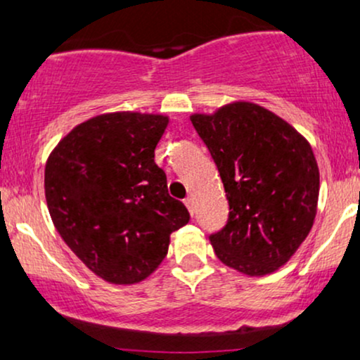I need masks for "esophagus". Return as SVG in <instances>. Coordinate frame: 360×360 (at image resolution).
Segmentation results:
<instances>
[{
    "label": "esophagus",
    "instance_id": "1",
    "mask_svg": "<svg viewBox=\"0 0 360 360\" xmlns=\"http://www.w3.org/2000/svg\"><path fill=\"white\" fill-rule=\"evenodd\" d=\"M184 205H186V208L189 210V213H195V201H193L191 196H188V198H184Z\"/></svg>",
    "mask_w": 360,
    "mask_h": 360
}]
</instances>
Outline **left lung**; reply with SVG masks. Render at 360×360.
Here are the masks:
<instances>
[{"mask_svg":"<svg viewBox=\"0 0 360 360\" xmlns=\"http://www.w3.org/2000/svg\"><path fill=\"white\" fill-rule=\"evenodd\" d=\"M229 201L227 224L210 243L217 258L246 275L278 270L307 238L319 171L311 145L282 117L251 102L193 114Z\"/></svg>","mask_w":360,"mask_h":360,"instance_id":"obj_1","label":"left lung"}]
</instances>
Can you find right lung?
Instances as JSON below:
<instances>
[{
	"label": "right lung",
	"instance_id": "1",
	"mask_svg": "<svg viewBox=\"0 0 360 360\" xmlns=\"http://www.w3.org/2000/svg\"><path fill=\"white\" fill-rule=\"evenodd\" d=\"M167 122L160 114H102L71 129L47 159L54 227L105 282L147 278L167 255L172 232L189 222L153 160Z\"/></svg>",
	"mask_w": 360,
	"mask_h": 360
}]
</instances>
